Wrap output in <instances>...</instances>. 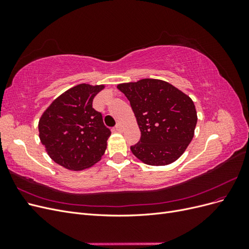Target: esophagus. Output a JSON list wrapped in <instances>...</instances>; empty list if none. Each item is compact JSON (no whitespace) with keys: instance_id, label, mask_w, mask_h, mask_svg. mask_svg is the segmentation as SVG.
Masks as SVG:
<instances>
[{"instance_id":"34e87169","label":"esophagus","mask_w":249,"mask_h":249,"mask_svg":"<svg viewBox=\"0 0 249 249\" xmlns=\"http://www.w3.org/2000/svg\"><path fill=\"white\" fill-rule=\"evenodd\" d=\"M114 129H115V131L116 132H119V133H122L123 132V129H124V127H123V125L122 124H116L115 125V127H114Z\"/></svg>"}]
</instances>
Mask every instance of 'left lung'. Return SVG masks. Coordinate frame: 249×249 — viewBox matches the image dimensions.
<instances>
[{
  "label": "left lung",
  "mask_w": 249,
  "mask_h": 249,
  "mask_svg": "<svg viewBox=\"0 0 249 249\" xmlns=\"http://www.w3.org/2000/svg\"><path fill=\"white\" fill-rule=\"evenodd\" d=\"M130 101L141 132L132 153L148 165L161 166L178 160L191 142L197 123L189 96L169 83L143 79L119 84Z\"/></svg>",
  "instance_id": "left-lung-1"
}]
</instances>
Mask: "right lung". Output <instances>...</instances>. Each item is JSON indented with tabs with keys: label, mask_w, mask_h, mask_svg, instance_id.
Returning a JSON list of instances; mask_svg holds the SVG:
<instances>
[{
	"label": "right lung",
	"mask_w": 249,
	"mask_h": 249,
	"mask_svg": "<svg viewBox=\"0 0 249 249\" xmlns=\"http://www.w3.org/2000/svg\"><path fill=\"white\" fill-rule=\"evenodd\" d=\"M104 88L80 84L51 104L38 124L39 138L49 156L71 170H81L100 161L111 131L102 113L92 108L94 96Z\"/></svg>",
	"instance_id": "right-lung-1"
}]
</instances>
